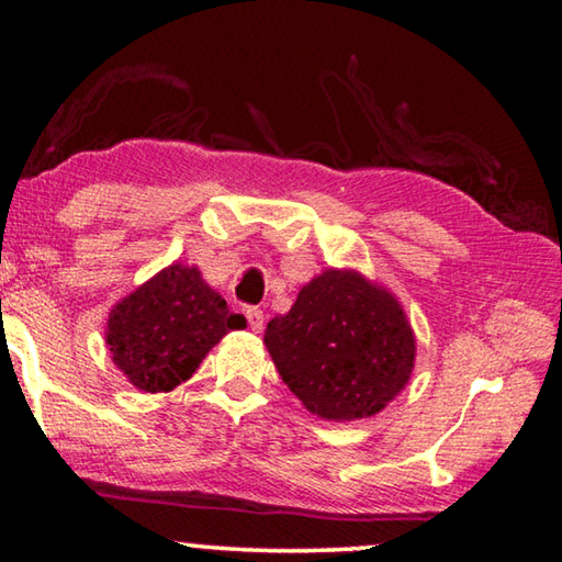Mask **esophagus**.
Segmentation results:
<instances>
[{
  "label": "esophagus",
  "instance_id": "esophagus-1",
  "mask_svg": "<svg viewBox=\"0 0 562 562\" xmlns=\"http://www.w3.org/2000/svg\"><path fill=\"white\" fill-rule=\"evenodd\" d=\"M245 317H247V325H250V329L258 335V331H262L265 327V315L258 310V307H247L245 310Z\"/></svg>",
  "mask_w": 562,
  "mask_h": 562
}]
</instances>
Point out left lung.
I'll return each instance as SVG.
<instances>
[{
	"label": "left lung",
	"instance_id": "1",
	"mask_svg": "<svg viewBox=\"0 0 562 562\" xmlns=\"http://www.w3.org/2000/svg\"><path fill=\"white\" fill-rule=\"evenodd\" d=\"M282 382L325 422L369 418L408 384L416 337L402 302L349 268H327L265 329Z\"/></svg>",
	"mask_w": 562,
	"mask_h": 562
}]
</instances>
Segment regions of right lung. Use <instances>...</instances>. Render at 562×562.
I'll list each match as a JSON object with an SVG mask.
<instances>
[{"label": "right lung", "instance_id": "add662e5", "mask_svg": "<svg viewBox=\"0 0 562 562\" xmlns=\"http://www.w3.org/2000/svg\"><path fill=\"white\" fill-rule=\"evenodd\" d=\"M245 327L195 265L173 262L113 304L106 347L131 386L158 394L173 392L227 331Z\"/></svg>", "mask_w": 562, "mask_h": 562}]
</instances>
